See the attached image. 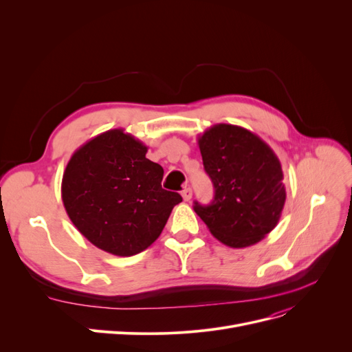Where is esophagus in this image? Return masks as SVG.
<instances>
[{"mask_svg":"<svg viewBox=\"0 0 352 352\" xmlns=\"http://www.w3.org/2000/svg\"><path fill=\"white\" fill-rule=\"evenodd\" d=\"M181 195H182L184 201H190V199L192 198V190H191V188H186V190H182Z\"/></svg>","mask_w":352,"mask_h":352,"instance_id":"34e87169","label":"esophagus"}]
</instances>
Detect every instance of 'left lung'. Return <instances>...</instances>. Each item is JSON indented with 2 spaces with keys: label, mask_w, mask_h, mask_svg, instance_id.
Listing matches in <instances>:
<instances>
[{
  "label": "left lung",
  "mask_w": 352,
  "mask_h": 352,
  "mask_svg": "<svg viewBox=\"0 0 352 352\" xmlns=\"http://www.w3.org/2000/svg\"><path fill=\"white\" fill-rule=\"evenodd\" d=\"M198 145L215 195L210 206L195 202L194 211L231 248L261 241L278 224L287 198L278 157L260 137L231 124L212 125Z\"/></svg>",
  "instance_id": "1"
}]
</instances>
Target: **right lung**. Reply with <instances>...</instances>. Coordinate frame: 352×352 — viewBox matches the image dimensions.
Segmentation results:
<instances>
[{
    "label": "right lung",
    "instance_id": "obj_1",
    "mask_svg": "<svg viewBox=\"0 0 352 352\" xmlns=\"http://www.w3.org/2000/svg\"><path fill=\"white\" fill-rule=\"evenodd\" d=\"M146 145L121 128L87 141L72 154L61 197L76 228L100 250L131 256L162 232L178 192L161 187L162 166L145 157Z\"/></svg>",
    "mask_w": 352,
    "mask_h": 352
}]
</instances>
